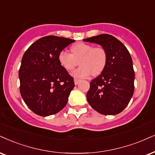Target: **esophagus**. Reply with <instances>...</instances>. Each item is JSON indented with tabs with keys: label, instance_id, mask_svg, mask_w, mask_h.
Instances as JSON below:
<instances>
[{
	"label": "esophagus",
	"instance_id": "34e87169",
	"mask_svg": "<svg viewBox=\"0 0 155 155\" xmlns=\"http://www.w3.org/2000/svg\"><path fill=\"white\" fill-rule=\"evenodd\" d=\"M80 81H80V80H78V79H74V85H77L78 84L80 83Z\"/></svg>",
	"mask_w": 155,
	"mask_h": 155
}]
</instances>
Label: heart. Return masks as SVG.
Segmentation results:
<instances>
[{
	"instance_id": "b5f03b06",
	"label": "heart",
	"mask_w": 155,
	"mask_h": 155,
	"mask_svg": "<svg viewBox=\"0 0 155 155\" xmlns=\"http://www.w3.org/2000/svg\"><path fill=\"white\" fill-rule=\"evenodd\" d=\"M71 53L65 50L58 54L60 65L67 71H71L78 65L80 67L72 72L74 78H85L92 74H100L104 70L107 63V53L103 47H93L92 45L84 42L74 44L71 47Z\"/></svg>"
}]
</instances>
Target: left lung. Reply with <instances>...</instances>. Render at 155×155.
<instances>
[{
    "instance_id": "8db88e82",
    "label": "left lung",
    "mask_w": 155,
    "mask_h": 155,
    "mask_svg": "<svg viewBox=\"0 0 155 155\" xmlns=\"http://www.w3.org/2000/svg\"><path fill=\"white\" fill-rule=\"evenodd\" d=\"M83 41L100 45L107 53L104 70L90 83L87 102L104 115L119 114L129 104L134 91L130 53L119 40L109 34H100Z\"/></svg>"
}]
</instances>
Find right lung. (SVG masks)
Instances as JSON below:
<instances>
[{"label":"right lung","mask_w":155,"mask_h":155,"mask_svg":"<svg viewBox=\"0 0 155 155\" xmlns=\"http://www.w3.org/2000/svg\"><path fill=\"white\" fill-rule=\"evenodd\" d=\"M74 40L47 36L25 51L19 69L20 93L25 104L41 116L57 114L66 106L74 79L60 65L58 54Z\"/></svg>","instance_id":"add662e5"}]
</instances>
